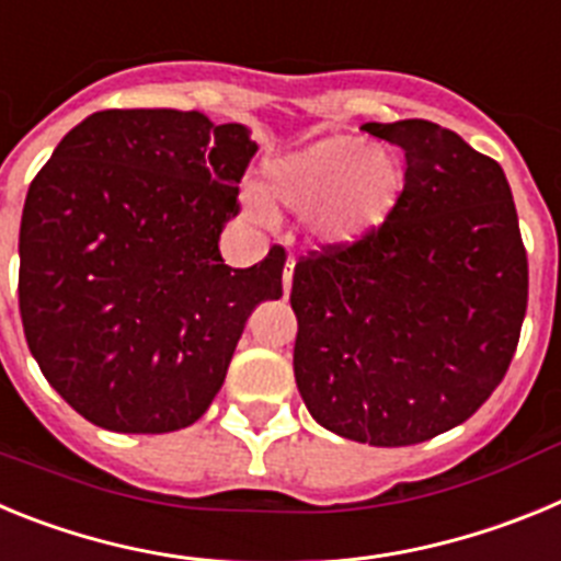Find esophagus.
Segmentation results:
<instances>
[{"instance_id": "34e87169", "label": "esophagus", "mask_w": 561, "mask_h": 561, "mask_svg": "<svg viewBox=\"0 0 561 561\" xmlns=\"http://www.w3.org/2000/svg\"><path fill=\"white\" fill-rule=\"evenodd\" d=\"M291 275H295V257H289V261H286V266H284V291H286V295L291 291Z\"/></svg>"}]
</instances>
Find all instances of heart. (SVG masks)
<instances>
[{"label":"heart","instance_id":"obj_1","mask_svg":"<svg viewBox=\"0 0 561 561\" xmlns=\"http://www.w3.org/2000/svg\"><path fill=\"white\" fill-rule=\"evenodd\" d=\"M266 191L277 205L309 213L325 247H351L390 219L404 193V168L393 153L359 137H325L266 165ZM255 219H270L261 196L247 199Z\"/></svg>","mask_w":561,"mask_h":561}]
</instances>
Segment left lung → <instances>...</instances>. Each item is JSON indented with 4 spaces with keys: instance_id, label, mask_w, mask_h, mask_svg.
I'll list each match as a JSON object with an SVG mask.
<instances>
[{
    "instance_id": "left-lung-1",
    "label": "left lung",
    "mask_w": 561,
    "mask_h": 561,
    "mask_svg": "<svg viewBox=\"0 0 561 561\" xmlns=\"http://www.w3.org/2000/svg\"><path fill=\"white\" fill-rule=\"evenodd\" d=\"M404 151L390 219L295 264V379L311 419L410 447L472 419L512 365L528 255L503 168L430 121L365 123Z\"/></svg>"
}]
</instances>
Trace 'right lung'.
Here are the masks:
<instances>
[{
  "instance_id": "1",
  "label": "right lung",
  "mask_w": 561,
  "mask_h": 561,
  "mask_svg": "<svg viewBox=\"0 0 561 561\" xmlns=\"http://www.w3.org/2000/svg\"><path fill=\"white\" fill-rule=\"evenodd\" d=\"M257 146L199 112L106 108L30 182L19 311L30 354L69 408L112 433L191 427L225 385L247 317L284 295L286 252L221 261Z\"/></svg>"
}]
</instances>
